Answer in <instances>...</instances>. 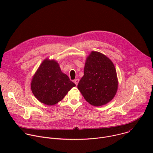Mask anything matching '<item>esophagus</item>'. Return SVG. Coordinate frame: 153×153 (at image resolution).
<instances>
[{"label": "esophagus", "mask_w": 153, "mask_h": 153, "mask_svg": "<svg viewBox=\"0 0 153 153\" xmlns=\"http://www.w3.org/2000/svg\"><path fill=\"white\" fill-rule=\"evenodd\" d=\"M79 82V79H75V80H74V83H75L76 85H77V84H78Z\"/></svg>", "instance_id": "34e87169"}]
</instances>
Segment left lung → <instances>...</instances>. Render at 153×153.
<instances>
[{
  "label": "left lung",
  "instance_id": "left-lung-1",
  "mask_svg": "<svg viewBox=\"0 0 153 153\" xmlns=\"http://www.w3.org/2000/svg\"><path fill=\"white\" fill-rule=\"evenodd\" d=\"M117 86L113 62L103 54L92 51L86 59L84 75L77 85L85 99L94 106L103 105L113 99Z\"/></svg>",
  "mask_w": 153,
  "mask_h": 153
}]
</instances>
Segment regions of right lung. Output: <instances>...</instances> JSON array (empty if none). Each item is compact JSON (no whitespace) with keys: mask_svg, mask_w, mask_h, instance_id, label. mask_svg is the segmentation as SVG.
Masks as SVG:
<instances>
[{"mask_svg":"<svg viewBox=\"0 0 153 153\" xmlns=\"http://www.w3.org/2000/svg\"><path fill=\"white\" fill-rule=\"evenodd\" d=\"M75 86L67 75L62 73L56 61L46 59L34 74L31 88L40 102L54 105L62 100Z\"/></svg>","mask_w":153,"mask_h":153,"instance_id":"right-lung-1","label":"right lung"}]
</instances>
